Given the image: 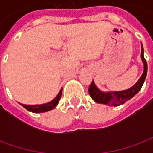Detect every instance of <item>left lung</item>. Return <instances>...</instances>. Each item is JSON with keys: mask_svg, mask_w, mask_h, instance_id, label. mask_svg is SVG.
I'll return each mask as SVG.
<instances>
[{"mask_svg": "<svg viewBox=\"0 0 153 153\" xmlns=\"http://www.w3.org/2000/svg\"><path fill=\"white\" fill-rule=\"evenodd\" d=\"M141 58L143 63L144 70L140 79L134 86L128 89L118 91V92H102L97 88V87L95 85L93 80L88 88V93L93 101L96 102L97 103L106 104L108 106H120V105L124 104L128 100L131 99L133 97H134L142 88V86L144 83L145 79L147 76V72H148V65H147V61L145 60L144 55H143V46L141 47Z\"/></svg>", "mask_w": 153, "mask_h": 153, "instance_id": "obj_1", "label": "left lung"}]
</instances>
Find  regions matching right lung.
Instances as JSON below:
<instances>
[{
  "instance_id": "right-lung-1",
  "label": "right lung",
  "mask_w": 153,
  "mask_h": 153,
  "mask_svg": "<svg viewBox=\"0 0 153 153\" xmlns=\"http://www.w3.org/2000/svg\"><path fill=\"white\" fill-rule=\"evenodd\" d=\"M61 93H62V88L60 89L59 93L57 94V96L52 101H51V102L47 103H45V104H42V105H24V104H21V105L25 107V109H27L29 111H31V112H46V111H48L54 109L57 106V104H58L60 99Z\"/></svg>"
}]
</instances>
